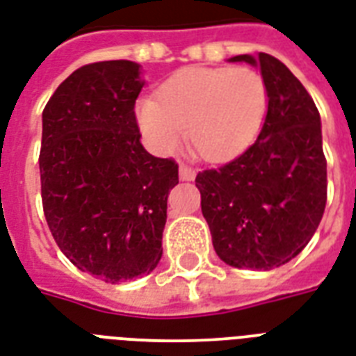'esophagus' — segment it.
<instances>
[{
    "label": "esophagus",
    "mask_w": 356,
    "mask_h": 356,
    "mask_svg": "<svg viewBox=\"0 0 356 356\" xmlns=\"http://www.w3.org/2000/svg\"><path fill=\"white\" fill-rule=\"evenodd\" d=\"M195 176H197L195 169H191V167H187V165H184V163L180 165V180L191 181V180H195Z\"/></svg>",
    "instance_id": "1"
}]
</instances>
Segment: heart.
Returning <instances> with one entry per match:
<instances>
[{
    "mask_svg": "<svg viewBox=\"0 0 356 356\" xmlns=\"http://www.w3.org/2000/svg\"><path fill=\"white\" fill-rule=\"evenodd\" d=\"M267 113L264 78L252 68L189 66L140 98L135 117L148 147L169 156L186 135L204 159L228 161L256 139Z\"/></svg>",
    "mask_w": 356,
    "mask_h": 356,
    "instance_id": "heart-1",
    "label": "heart"
}]
</instances>
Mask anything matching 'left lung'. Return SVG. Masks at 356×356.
<instances>
[{
  "label": "left lung",
  "mask_w": 356,
  "mask_h": 356,
  "mask_svg": "<svg viewBox=\"0 0 356 356\" xmlns=\"http://www.w3.org/2000/svg\"><path fill=\"white\" fill-rule=\"evenodd\" d=\"M260 68L267 113L239 158L197 175L200 206L217 256L239 269L269 271L296 258L318 230L327 202L321 118L290 68L273 55H236Z\"/></svg>",
  "instance_id": "obj_1"
}]
</instances>
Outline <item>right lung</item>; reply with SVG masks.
Instances as JSON below:
<instances>
[{
  "label": "right lung",
  "instance_id": "right-lung-1",
  "mask_svg": "<svg viewBox=\"0 0 356 356\" xmlns=\"http://www.w3.org/2000/svg\"><path fill=\"white\" fill-rule=\"evenodd\" d=\"M134 60L85 65L42 111L40 186L51 236L74 266L106 282L158 267L178 165L140 145Z\"/></svg>",
  "mask_w": 356,
  "mask_h": 356
}]
</instances>
